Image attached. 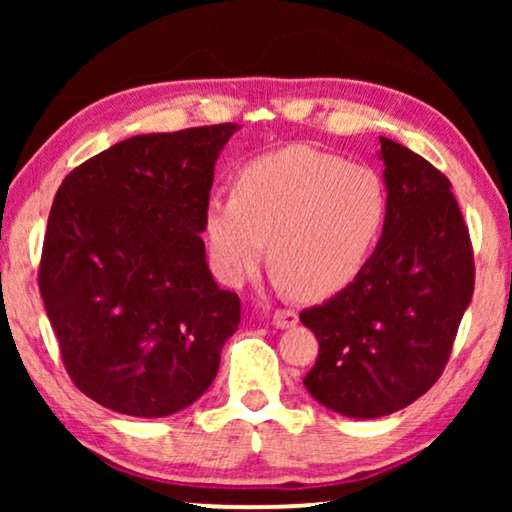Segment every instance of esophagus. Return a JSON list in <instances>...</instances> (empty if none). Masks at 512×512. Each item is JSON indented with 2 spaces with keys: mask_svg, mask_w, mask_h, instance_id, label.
I'll return each mask as SVG.
<instances>
[{
  "mask_svg": "<svg viewBox=\"0 0 512 512\" xmlns=\"http://www.w3.org/2000/svg\"><path fill=\"white\" fill-rule=\"evenodd\" d=\"M272 321H275L277 328H291L298 324V312L279 307V310H275V314H272Z\"/></svg>",
  "mask_w": 512,
  "mask_h": 512,
  "instance_id": "1",
  "label": "esophagus"
}]
</instances>
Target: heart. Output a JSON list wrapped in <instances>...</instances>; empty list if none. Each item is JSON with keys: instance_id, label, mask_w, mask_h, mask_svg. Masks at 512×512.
<instances>
[{"instance_id": "heart-1", "label": "heart", "mask_w": 512, "mask_h": 512, "mask_svg": "<svg viewBox=\"0 0 512 512\" xmlns=\"http://www.w3.org/2000/svg\"><path fill=\"white\" fill-rule=\"evenodd\" d=\"M389 216V193L373 167L291 144L249 160L233 193L205 212L216 277L240 286L265 258L300 298L333 296L363 270Z\"/></svg>"}]
</instances>
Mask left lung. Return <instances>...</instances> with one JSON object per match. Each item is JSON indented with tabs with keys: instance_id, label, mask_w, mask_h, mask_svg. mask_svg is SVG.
Returning a JSON list of instances; mask_svg holds the SVG:
<instances>
[{
	"instance_id": "1",
	"label": "left lung",
	"mask_w": 512,
	"mask_h": 512,
	"mask_svg": "<svg viewBox=\"0 0 512 512\" xmlns=\"http://www.w3.org/2000/svg\"><path fill=\"white\" fill-rule=\"evenodd\" d=\"M389 216L354 282L300 321L319 354L303 384L340 415L373 419L426 394L450 361L475 286L473 244L452 184L380 137Z\"/></svg>"
}]
</instances>
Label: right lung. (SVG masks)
<instances>
[{"label":"right lung","mask_w":512,"mask_h":512,"mask_svg":"<svg viewBox=\"0 0 512 512\" xmlns=\"http://www.w3.org/2000/svg\"><path fill=\"white\" fill-rule=\"evenodd\" d=\"M233 123L137 135L74 167L55 193L39 291L76 389L132 417L205 394L240 298L205 261V212Z\"/></svg>","instance_id":"right-lung-1"}]
</instances>
